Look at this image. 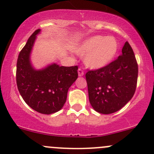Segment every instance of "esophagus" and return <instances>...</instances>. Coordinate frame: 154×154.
Returning <instances> with one entry per match:
<instances>
[{
	"instance_id": "1",
	"label": "esophagus",
	"mask_w": 154,
	"mask_h": 154,
	"mask_svg": "<svg viewBox=\"0 0 154 154\" xmlns=\"http://www.w3.org/2000/svg\"><path fill=\"white\" fill-rule=\"evenodd\" d=\"M78 75L79 77H83V75H84V72H83V71L82 69H80V68H79L78 69Z\"/></svg>"
}]
</instances>
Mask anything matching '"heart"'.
Returning <instances> with one entry per match:
<instances>
[{
  "instance_id": "b5f03b06",
  "label": "heart",
  "mask_w": 154,
  "mask_h": 154,
  "mask_svg": "<svg viewBox=\"0 0 154 154\" xmlns=\"http://www.w3.org/2000/svg\"><path fill=\"white\" fill-rule=\"evenodd\" d=\"M116 38L95 35L83 41L76 49L77 54L84 56V63L91 69H101L108 65L118 53Z\"/></svg>"
}]
</instances>
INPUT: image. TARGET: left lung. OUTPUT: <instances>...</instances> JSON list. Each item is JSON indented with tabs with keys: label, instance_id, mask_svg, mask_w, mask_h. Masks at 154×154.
I'll return each mask as SVG.
<instances>
[{
	"label": "left lung",
	"instance_id": "1",
	"mask_svg": "<svg viewBox=\"0 0 154 154\" xmlns=\"http://www.w3.org/2000/svg\"><path fill=\"white\" fill-rule=\"evenodd\" d=\"M138 73L135 54L126 41L116 60L86 74L89 102L94 110L110 114L124 107L135 94Z\"/></svg>",
	"mask_w": 154,
	"mask_h": 154
}]
</instances>
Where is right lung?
<instances>
[{
	"label": "right lung",
	"mask_w": 154,
	"mask_h": 154,
	"mask_svg": "<svg viewBox=\"0 0 154 154\" xmlns=\"http://www.w3.org/2000/svg\"><path fill=\"white\" fill-rule=\"evenodd\" d=\"M37 29L28 38L19 54L16 65V83L24 101L33 110L51 114L63 107L70 86L78 77L77 66H59L56 63L37 70L31 62V53Z\"/></svg>",
	"instance_id": "obj_1"
}]
</instances>
